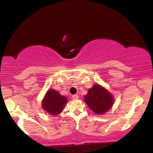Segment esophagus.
Listing matches in <instances>:
<instances>
[{
    "label": "esophagus",
    "instance_id": "esophagus-1",
    "mask_svg": "<svg viewBox=\"0 0 153 153\" xmlns=\"http://www.w3.org/2000/svg\"><path fill=\"white\" fill-rule=\"evenodd\" d=\"M72 98H73L74 100H77V99H78V98H79V97H78V95H77V94H74V95L72 96Z\"/></svg>",
    "mask_w": 153,
    "mask_h": 153
}]
</instances>
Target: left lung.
Instances as JSON below:
<instances>
[{"label": "left lung", "mask_w": 153, "mask_h": 153, "mask_svg": "<svg viewBox=\"0 0 153 153\" xmlns=\"http://www.w3.org/2000/svg\"><path fill=\"white\" fill-rule=\"evenodd\" d=\"M84 101L97 115H103L110 110L114 103L113 94L98 84L93 85L84 96Z\"/></svg>", "instance_id": "8db88e82"}]
</instances>
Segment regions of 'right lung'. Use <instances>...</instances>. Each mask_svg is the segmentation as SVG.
Listing matches in <instances>:
<instances>
[{
    "mask_svg": "<svg viewBox=\"0 0 153 153\" xmlns=\"http://www.w3.org/2000/svg\"><path fill=\"white\" fill-rule=\"evenodd\" d=\"M67 98L58 91L50 89L46 92L42 101V107L46 112L52 116L60 114L67 102Z\"/></svg>",
    "mask_w": 153,
    "mask_h": 153,
    "instance_id": "obj_1",
    "label": "right lung"
}]
</instances>
